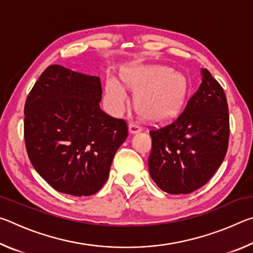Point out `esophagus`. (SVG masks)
<instances>
[{
    "label": "esophagus",
    "instance_id": "esophagus-1",
    "mask_svg": "<svg viewBox=\"0 0 253 253\" xmlns=\"http://www.w3.org/2000/svg\"><path fill=\"white\" fill-rule=\"evenodd\" d=\"M128 131H129V134L134 135V134H137V132L142 131V127L137 125L135 123H130L129 125H128Z\"/></svg>",
    "mask_w": 253,
    "mask_h": 253
}]
</instances>
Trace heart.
<instances>
[{"instance_id":"obj_1","label":"heart","mask_w":253,"mask_h":253,"mask_svg":"<svg viewBox=\"0 0 253 253\" xmlns=\"http://www.w3.org/2000/svg\"><path fill=\"white\" fill-rule=\"evenodd\" d=\"M122 79L127 88L136 92V109L149 122L161 123L173 118L186 100L187 79L169 67L145 65L130 68L123 72ZM105 97L114 114H121L128 99L125 88L114 77L106 81Z\"/></svg>"}]
</instances>
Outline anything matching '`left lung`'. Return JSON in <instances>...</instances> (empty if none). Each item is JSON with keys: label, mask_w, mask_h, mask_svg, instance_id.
I'll use <instances>...</instances> for the list:
<instances>
[{"label": "left lung", "mask_w": 253, "mask_h": 253, "mask_svg": "<svg viewBox=\"0 0 253 253\" xmlns=\"http://www.w3.org/2000/svg\"><path fill=\"white\" fill-rule=\"evenodd\" d=\"M183 113L169 125L151 130L148 169L169 194H188L209 182L223 162L229 143V109L223 88L210 71Z\"/></svg>", "instance_id": "8db88e82"}]
</instances>
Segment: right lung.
Here are the masks:
<instances>
[{
	"label": "right lung",
	"instance_id": "1",
	"mask_svg": "<svg viewBox=\"0 0 253 253\" xmlns=\"http://www.w3.org/2000/svg\"><path fill=\"white\" fill-rule=\"evenodd\" d=\"M100 78L53 65L24 106V139L33 168L54 190L95 194L109 175L127 124L100 109Z\"/></svg>",
	"mask_w": 253,
	"mask_h": 253
}]
</instances>
